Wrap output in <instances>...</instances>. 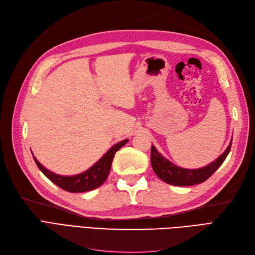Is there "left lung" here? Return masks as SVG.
Returning <instances> with one entry per match:
<instances>
[{
  "label": "left lung",
  "instance_id": "left-lung-1",
  "mask_svg": "<svg viewBox=\"0 0 255 255\" xmlns=\"http://www.w3.org/2000/svg\"><path fill=\"white\" fill-rule=\"evenodd\" d=\"M232 141L221 155L205 167L199 169H186L174 165L165 158L154 145L151 148V165L154 172L161 181L174 186H191L205 182L222 165L231 150Z\"/></svg>",
  "mask_w": 255,
  "mask_h": 255
}]
</instances>
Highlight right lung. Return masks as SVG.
Masks as SVG:
<instances>
[{
    "instance_id": "right-lung-1",
    "label": "right lung",
    "mask_w": 255,
    "mask_h": 255,
    "mask_svg": "<svg viewBox=\"0 0 255 255\" xmlns=\"http://www.w3.org/2000/svg\"><path fill=\"white\" fill-rule=\"evenodd\" d=\"M128 141V139H125L118 143H116L97 161L94 166L90 167L88 170L76 175L65 176L54 173L48 170L45 167H43L39 161L36 159L35 156L33 157L36 165L40 169V171L47 176L50 181H52L54 184H56L57 186L70 192H85L98 188L105 182L111 171L115 153L119 149H121Z\"/></svg>"
}]
</instances>
